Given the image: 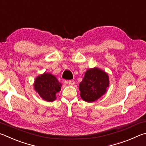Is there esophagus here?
Returning a JSON list of instances; mask_svg holds the SVG:
<instances>
[{
  "label": "esophagus",
  "instance_id": "34e87169",
  "mask_svg": "<svg viewBox=\"0 0 146 146\" xmlns=\"http://www.w3.org/2000/svg\"><path fill=\"white\" fill-rule=\"evenodd\" d=\"M68 85H74V83H75V82H74V80H69V81H68Z\"/></svg>",
  "mask_w": 146,
  "mask_h": 146
}]
</instances>
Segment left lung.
I'll return each instance as SVG.
<instances>
[{
  "instance_id": "8db88e82",
  "label": "left lung",
  "mask_w": 146,
  "mask_h": 146,
  "mask_svg": "<svg viewBox=\"0 0 146 146\" xmlns=\"http://www.w3.org/2000/svg\"><path fill=\"white\" fill-rule=\"evenodd\" d=\"M108 86V74L98 67L88 69L80 83L81 98L83 101L92 103L106 92Z\"/></svg>"
}]
</instances>
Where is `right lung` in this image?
Returning <instances> with one entry per match:
<instances>
[{
    "label": "right lung",
    "mask_w": 146,
    "mask_h": 146,
    "mask_svg": "<svg viewBox=\"0 0 146 146\" xmlns=\"http://www.w3.org/2000/svg\"><path fill=\"white\" fill-rule=\"evenodd\" d=\"M61 84L54 76L43 73L35 79L34 88L43 100L52 102L56 100V93L61 90Z\"/></svg>",
    "instance_id": "obj_1"
}]
</instances>
